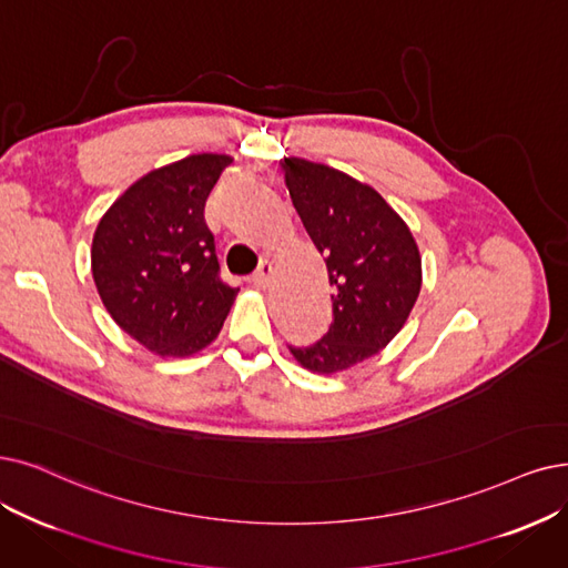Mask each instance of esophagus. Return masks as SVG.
<instances>
[{"instance_id": "1", "label": "esophagus", "mask_w": 568, "mask_h": 568, "mask_svg": "<svg viewBox=\"0 0 568 568\" xmlns=\"http://www.w3.org/2000/svg\"><path fill=\"white\" fill-rule=\"evenodd\" d=\"M272 272H275V267H272V263L270 261H261V265H258V270L254 272V277H252V282L256 284V286H267L270 284V280H272Z\"/></svg>"}]
</instances>
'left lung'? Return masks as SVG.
Segmentation results:
<instances>
[{
	"instance_id": "8db88e82",
	"label": "left lung",
	"mask_w": 568,
	"mask_h": 568,
	"mask_svg": "<svg viewBox=\"0 0 568 568\" xmlns=\"http://www.w3.org/2000/svg\"><path fill=\"white\" fill-rule=\"evenodd\" d=\"M280 165L335 291L328 333L288 349L303 368L335 375L375 356L405 326L422 288V256L407 223L373 186L303 158Z\"/></svg>"
}]
</instances>
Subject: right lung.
Returning <instances> with one entry per match:
<instances>
[{
    "instance_id": "1",
    "label": "right lung",
    "mask_w": 568,
    "mask_h": 568,
    "mask_svg": "<svg viewBox=\"0 0 568 568\" xmlns=\"http://www.w3.org/2000/svg\"><path fill=\"white\" fill-rule=\"evenodd\" d=\"M225 153H195L151 170L104 212L90 267L100 298L130 337L184 358L214 343L237 291L219 280L205 202Z\"/></svg>"
}]
</instances>
